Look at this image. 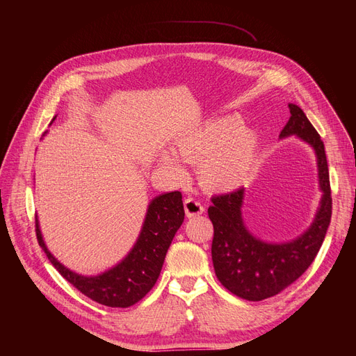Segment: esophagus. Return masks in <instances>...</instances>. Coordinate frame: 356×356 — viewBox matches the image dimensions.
Returning <instances> with one entry per match:
<instances>
[{"label":"esophagus","instance_id":"34e87169","mask_svg":"<svg viewBox=\"0 0 356 356\" xmlns=\"http://www.w3.org/2000/svg\"><path fill=\"white\" fill-rule=\"evenodd\" d=\"M184 209H186L187 217H196V215H200L204 211L202 203L193 197H188L184 200Z\"/></svg>","mask_w":356,"mask_h":356}]
</instances>
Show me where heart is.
Here are the masks:
<instances>
[{
	"label": "heart",
	"instance_id": "b5f03b06",
	"mask_svg": "<svg viewBox=\"0 0 356 356\" xmlns=\"http://www.w3.org/2000/svg\"><path fill=\"white\" fill-rule=\"evenodd\" d=\"M258 136L242 126L241 117L225 115L203 123L196 131L178 139L177 154L197 163L200 184L213 193H227L251 179L258 156ZM175 154L163 153L160 165L174 179H184L186 168Z\"/></svg>",
	"mask_w": 356,
	"mask_h": 356
}]
</instances>
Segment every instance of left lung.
Segmentation results:
<instances>
[{
	"label": "left lung",
	"instance_id": "1",
	"mask_svg": "<svg viewBox=\"0 0 356 356\" xmlns=\"http://www.w3.org/2000/svg\"><path fill=\"white\" fill-rule=\"evenodd\" d=\"M279 138L296 135L314 148L322 197L315 218L306 232L288 242H266L246 229L242 207L245 188L213 196L208 208L213 224L212 263L218 281L230 293L250 301H260L281 293L314 263L331 221V188L324 143L309 118L296 104Z\"/></svg>",
	"mask_w": 356,
	"mask_h": 356
}]
</instances>
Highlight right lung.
Returning <instances> with one entry per match:
<instances>
[{
    "label": "right lung",
    "mask_w": 356,
    "mask_h": 356,
    "mask_svg": "<svg viewBox=\"0 0 356 356\" xmlns=\"http://www.w3.org/2000/svg\"><path fill=\"white\" fill-rule=\"evenodd\" d=\"M56 117H53L55 120ZM184 221V204L179 191L163 193L148 203L145 218L132 250L122 261L95 276H84L58 261L42 239L35 218L37 239L56 270L86 297L108 307H129L152 289L163 267L172 239Z\"/></svg>",
    "instance_id": "obj_1"
}]
</instances>
